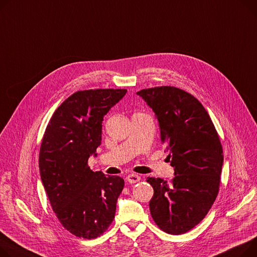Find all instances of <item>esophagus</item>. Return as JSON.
I'll return each instance as SVG.
<instances>
[{
  "label": "esophagus",
  "mask_w": 257,
  "mask_h": 257,
  "mask_svg": "<svg viewBox=\"0 0 257 257\" xmlns=\"http://www.w3.org/2000/svg\"><path fill=\"white\" fill-rule=\"evenodd\" d=\"M126 180H127L129 183L134 184V183L139 182V181L141 180V177H140L139 175H136V174H130V175H128V176H127Z\"/></svg>",
  "instance_id": "esophagus-1"
}]
</instances>
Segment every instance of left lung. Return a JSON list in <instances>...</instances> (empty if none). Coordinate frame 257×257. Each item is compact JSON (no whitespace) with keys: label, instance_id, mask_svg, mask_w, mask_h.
<instances>
[{"label":"left lung","instance_id":"obj_1","mask_svg":"<svg viewBox=\"0 0 257 257\" xmlns=\"http://www.w3.org/2000/svg\"><path fill=\"white\" fill-rule=\"evenodd\" d=\"M155 113L161 143L175 178H148L154 189L150 212L165 232L181 234L206 217L217 197L223 151L212 119L191 94L175 87L136 93Z\"/></svg>","mask_w":257,"mask_h":257}]
</instances>
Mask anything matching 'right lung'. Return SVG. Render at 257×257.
Wrapping results in <instances>:
<instances>
[{
	"mask_svg": "<svg viewBox=\"0 0 257 257\" xmlns=\"http://www.w3.org/2000/svg\"><path fill=\"white\" fill-rule=\"evenodd\" d=\"M126 93L78 91L56 109L46 127L39 155L41 181L62 225L76 236L95 238L114 218L124 180L94 173L88 160L101 145L104 115Z\"/></svg>",
	"mask_w": 257,
	"mask_h": 257,
	"instance_id": "obj_1",
	"label": "right lung"
}]
</instances>
